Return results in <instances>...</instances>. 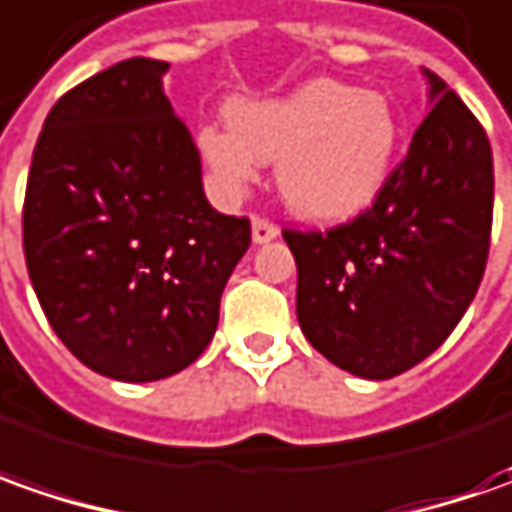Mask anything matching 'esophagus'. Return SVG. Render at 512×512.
<instances>
[{
    "label": "esophagus",
    "mask_w": 512,
    "mask_h": 512,
    "mask_svg": "<svg viewBox=\"0 0 512 512\" xmlns=\"http://www.w3.org/2000/svg\"><path fill=\"white\" fill-rule=\"evenodd\" d=\"M280 235V229L266 218H252V240L255 243H272Z\"/></svg>",
    "instance_id": "obj_1"
}]
</instances>
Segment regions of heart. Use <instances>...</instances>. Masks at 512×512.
Masks as SVG:
<instances>
[{
    "mask_svg": "<svg viewBox=\"0 0 512 512\" xmlns=\"http://www.w3.org/2000/svg\"><path fill=\"white\" fill-rule=\"evenodd\" d=\"M399 150L391 101L334 79H314L280 98H246L226 110V127H203L198 152L223 195L240 198L274 164V181L294 215L345 223L385 189Z\"/></svg>",
    "mask_w": 512,
    "mask_h": 512,
    "instance_id": "b5f03b06",
    "label": "heart"
}]
</instances>
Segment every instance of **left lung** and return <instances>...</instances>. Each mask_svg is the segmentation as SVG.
<instances>
[{"label": "left lung", "instance_id": "obj_1", "mask_svg": "<svg viewBox=\"0 0 512 512\" xmlns=\"http://www.w3.org/2000/svg\"><path fill=\"white\" fill-rule=\"evenodd\" d=\"M422 76L431 110L374 206L328 232H283L306 340L362 379L397 377L448 340L490 249V141L445 81Z\"/></svg>", "mask_w": 512, "mask_h": 512}]
</instances>
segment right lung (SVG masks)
<instances>
[{"instance_id": "right-lung-1", "label": "right lung", "mask_w": 512, "mask_h": 512, "mask_svg": "<svg viewBox=\"0 0 512 512\" xmlns=\"http://www.w3.org/2000/svg\"><path fill=\"white\" fill-rule=\"evenodd\" d=\"M167 62L135 56L47 113L27 175L22 238L53 331L118 382L184 371L212 343L246 218L212 209L201 155L164 93Z\"/></svg>"}]
</instances>
